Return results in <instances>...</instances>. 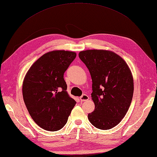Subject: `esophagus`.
<instances>
[{
    "label": "esophagus",
    "instance_id": "esophagus-1",
    "mask_svg": "<svg viewBox=\"0 0 157 157\" xmlns=\"http://www.w3.org/2000/svg\"><path fill=\"white\" fill-rule=\"evenodd\" d=\"M89 99V96L87 95H86V94H84V95H82V96L80 98V100H81V101H87V100H88Z\"/></svg>",
    "mask_w": 157,
    "mask_h": 157
}]
</instances>
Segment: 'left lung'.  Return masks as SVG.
<instances>
[{
  "label": "left lung",
  "mask_w": 157,
  "mask_h": 157,
  "mask_svg": "<svg viewBox=\"0 0 157 157\" xmlns=\"http://www.w3.org/2000/svg\"><path fill=\"white\" fill-rule=\"evenodd\" d=\"M78 56L92 79L95 110L88 114V119L98 129H110L122 121L132 103V72L122 57L109 50L82 51Z\"/></svg>",
  "instance_id": "8db88e82"
}]
</instances>
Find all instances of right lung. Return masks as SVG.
Wrapping results in <instances>:
<instances>
[{
	"instance_id": "add662e5",
	"label": "right lung",
	"mask_w": 157,
	"mask_h": 157,
	"mask_svg": "<svg viewBox=\"0 0 157 157\" xmlns=\"http://www.w3.org/2000/svg\"><path fill=\"white\" fill-rule=\"evenodd\" d=\"M76 53L55 50L39 57L25 75L22 94L32 119L46 131L56 132L68 121L76 101L66 91L63 74Z\"/></svg>"
}]
</instances>
